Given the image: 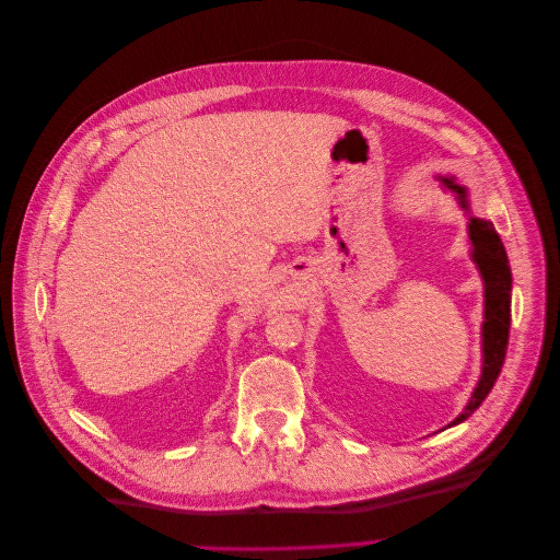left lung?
I'll list each match as a JSON object with an SVG mask.
<instances>
[{"mask_svg":"<svg viewBox=\"0 0 560 560\" xmlns=\"http://www.w3.org/2000/svg\"><path fill=\"white\" fill-rule=\"evenodd\" d=\"M440 182L446 186V189L454 191L458 196V202L463 209L469 211L467 205V189L460 184L454 182V177H440ZM469 238L474 246V261L481 271L483 287H486V312H483V369H481V378H478V385L471 392L469 404L465 410L451 421L448 425H456L465 421L478 406L486 401V396L494 387L499 371L503 366L505 349H509V330H511V287H513V276H511V266L509 257H505L501 238L490 221L483 219H469Z\"/></svg>","mask_w":560,"mask_h":560,"instance_id":"1","label":"left lung"}]
</instances>
